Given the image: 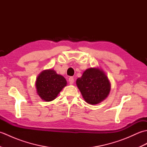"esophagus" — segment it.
Listing matches in <instances>:
<instances>
[{
  "label": "esophagus",
  "instance_id": "obj_1",
  "mask_svg": "<svg viewBox=\"0 0 147 147\" xmlns=\"http://www.w3.org/2000/svg\"><path fill=\"white\" fill-rule=\"evenodd\" d=\"M74 80L73 77H70L69 78V82L70 85H73L74 83Z\"/></svg>",
  "mask_w": 147,
  "mask_h": 147
}]
</instances>
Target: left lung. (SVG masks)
Returning a JSON list of instances; mask_svg holds the SVG:
<instances>
[{"mask_svg": "<svg viewBox=\"0 0 147 147\" xmlns=\"http://www.w3.org/2000/svg\"><path fill=\"white\" fill-rule=\"evenodd\" d=\"M76 85L85 102L91 105L99 104L107 97L111 83L101 69L91 67L86 69L76 80Z\"/></svg>", "mask_w": 147, "mask_h": 147, "instance_id": "8db88e82", "label": "left lung"}]
</instances>
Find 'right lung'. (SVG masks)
Instances as JSON below:
<instances>
[{"instance_id": "obj_1", "label": "right lung", "mask_w": 147, "mask_h": 147, "mask_svg": "<svg viewBox=\"0 0 147 147\" xmlns=\"http://www.w3.org/2000/svg\"><path fill=\"white\" fill-rule=\"evenodd\" d=\"M66 85L64 77L53 69L43 71L37 77L35 83L37 93L46 102L54 100Z\"/></svg>"}]
</instances>
